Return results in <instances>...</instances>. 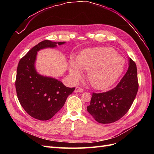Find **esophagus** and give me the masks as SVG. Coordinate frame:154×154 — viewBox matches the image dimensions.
Masks as SVG:
<instances>
[{
  "label": "esophagus",
  "mask_w": 154,
  "mask_h": 154,
  "mask_svg": "<svg viewBox=\"0 0 154 154\" xmlns=\"http://www.w3.org/2000/svg\"><path fill=\"white\" fill-rule=\"evenodd\" d=\"M74 92H83V89L80 87H76Z\"/></svg>",
  "instance_id": "esophagus-1"
}]
</instances>
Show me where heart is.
<instances>
[{"label": "heart", "instance_id": "b5f03b06", "mask_svg": "<svg viewBox=\"0 0 154 154\" xmlns=\"http://www.w3.org/2000/svg\"><path fill=\"white\" fill-rule=\"evenodd\" d=\"M125 58L110 48H94L85 49L77 58L71 60L69 72L73 80L82 76V69L88 71L87 78L91 85L103 90L112 85L123 72Z\"/></svg>", "mask_w": 154, "mask_h": 154}]
</instances>
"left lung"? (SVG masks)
Returning a JSON list of instances; mask_svg holds the SVG:
<instances>
[{
    "label": "left lung",
    "instance_id": "obj_1",
    "mask_svg": "<svg viewBox=\"0 0 154 154\" xmlns=\"http://www.w3.org/2000/svg\"><path fill=\"white\" fill-rule=\"evenodd\" d=\"M128 69L115 88L102 93H92L87 111L96 122L106 124L122 118L130 109L138 91L136 63L128 58Z\"/></svg>",
    "mask_w": 154,
    "mask_h": 154
}]
</instances>
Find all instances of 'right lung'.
I'll use <instances>...</instances> for the list:
<instances>
[{
	"label": "right lung",
	"instance_id": "obj_1",
	"mask_svg": "<svg viewBox=\"0 0 154 154\" xmlns=\"http://www.w3.org/2000/svg\"><path fill=\"white\" fill-rule=\"evenodd\" d=\"M64 44L66 42L44 40L29 50L18 63L15 81L18 99L26 112L36 119L46 121L52 118L75 89V87L65 86L57 79L41 75L35 68L39 51Z\"/></svg>",
	"mask_w": 154,
	"mask_h": 154
}]
</instances>
